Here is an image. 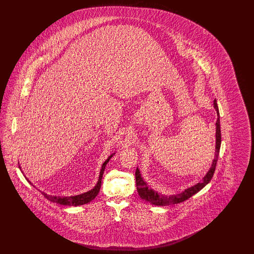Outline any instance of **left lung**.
Returning a JSON list of instances; mask_svg holds the SVG:
<instances>
[{
  "label": "left lung",
  "mask_w": 254,
  "mask_h": 254,
  "mask_svg": "<svg viewBox=\"0 0 254 254\" xmlns=\"http://www.w3.org/2000/svg\"><path fill=\"white\" fill-rule=\"evenodd\" d=\"M213 106L214 109L217 112V121H216V143H215V152H214V159L212 160V164L209 170L207 171V173L204 176V178L202 179V181L197 183L196 185L192 186L191 188H188L187 190H185L184 191H182L181 193L175 194V195H162L157 191L153 190L152 189L148 188L147 184L144 181L140 170L137 168L136 172H135V178H136V187H137V191L139 193V196L144 199L145 201L149 202L150 204L155 205H174V204H179L186 200H188L189 198H190L191 196H193L194 194L197 193L198 191H200L204 187H205L209 181L211 180L215 168H216V164H217L218 156H219V151H220V146H221V127H220V114H219V109H218L217 102L216 100H214L213 102Z\"/></svg>",
  "instance_id": "obj_1"
}]
</instances>
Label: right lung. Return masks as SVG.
Here are the masks:
<instances>
[{"label":"right lung","mask_w":254,"mask_h":254,"mask_svg":"<svg viewBox=\"0 0 254 254\" xmlns=\"http://www.w3.org/2000/svg\"><path fill=\"white\" fill-rule=\"evenodd\" d=\"M115 153L111 154L106 161L105 163L103 164L102 166V169L100 170V175H99V179L97 182L96 186L86 191L85 193L79 194V195H75V196H67V197H61V196H54V195H49V194L45 193V192H42V194L49 200L50 202H53V203H57V204H60L63 205H82L87 204L89 202H91L95 197H96L99 191H100V189H101V185H102V177H103V174H104V170L106 169V166L107 164L109 163L110 158L112 157ZM20 167V166H19ZM21 169V168H20ZM26 178V177H25ZM28 181V179H26ZM28 183H30V181H28ZM31 184V183H30Z\"/></svg>","instance_id":"1"}]
</instances>
